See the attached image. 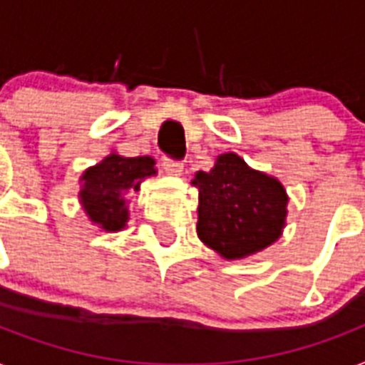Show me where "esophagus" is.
<instances>
[{"label": "esophagus", "instance_id": "obj_1", "mask_svg": "<svg viewBox=\"0 0 365 365\" xmlns=\"http://www.w3.org/2000/svg\"><path fill=\"white\" fill-rule=\"evenodd\" d=\"M163 168H165V173L170 174V176H180V174L183 173V163L165 157V159H163Z\"/></svg>", "mask_w": 365, "mask_h": 365}]
</instances>
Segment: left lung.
Returning <instances> with one entry per match:
<instances>
[{"instance_id": "8db88e82", "label": "left lung", "mask_w": 365, "mask_h": 365, "mask_svg": "<svg viewBox=\"0 0 365 365\" xmlns=\"http://www.w3.org/2000/svg\"><path fill=\"white\" fill-rule=\"evenodd\" d=\"M191 183L198 187V238L223 259L259 253L283 232L285 187L236 153L219 155L212 170H198Z\"/></svg>"}]
</instances>
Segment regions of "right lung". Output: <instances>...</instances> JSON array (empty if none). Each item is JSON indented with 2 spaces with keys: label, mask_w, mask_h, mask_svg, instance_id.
<instances>
[{
  "label": "right lung",
  "mask_w": 365,
  "mask_h": 365,
  "mask_svg": "<svg viewBox=\"0 0 365 365\" xmlns=\"http://www.w3.org/2000/svg\"><path fill=\"white\" fill-rule=\"evenodd\" d=\"M152 157H123L118 153L106 155L96 167H90L80 176L82 189L80 204L91 223L106 232L125 229L129 210L127 195L140 189L146 178L157 174Z\"/></svg>",
  "instance_id": "1"
}]
</instances>
